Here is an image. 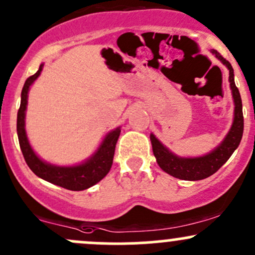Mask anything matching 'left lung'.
Returning a JSON list of instances; mask_svg holds the SVG:
<instances>
[{"mask_svg":"<svg viewBox=\"0 0 255 255\" xmlns=\"http://www.w3.org/2000/svg\"><path fill=\"white\" fill-rule=\"evenodd\" d=\"M213 54H215L216 58L223 64L226 65L229 69V81L230 87L232 91V97L235 102V113L234 123L224 141L214 148L210 153L203 155V157H179L170 152L163 143L155 137L153 133H150V142H152L153 154L157 159L158 165L164 171L168 172L171 176L180 180H188V181H197V180H203L209 177L216 172L227 159L232 155L235 149L240 144L243 135V112H242V100L238 89L236 87L234 79V69L229 61H226L218 51L213 50Z\"/></svg>","mask_w":255,"mask_h":255,"instance_id":"obj_1","label":"left lung"}]
</instances>
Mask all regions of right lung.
<instances>
[{
    "instance_id": "1",
    "label": "right lung",
    "mask_w": 255,
    "mask_h": 255,
    "mask_svg": "<svg viewBox=\"0 0 255 255\" xmlns=\"http://www.w3.org/2000/svg\"><path fill=\"white\" fill-rule=\"evenodd\" d=\"M43 64L40 65L39 70L26 79L21 90L20 107L17 116V133L21 153L26 164L36 176L53 185L61 186L70 191H83L100 182L108 174L113 164L114 150L120 135V128H114L108 132L103 138L97 150L84 163L73 166H58L48 164L37 157L36 153L31 148L25 131V111L28 105V92L32 83L39 78L42 72Z\"/></svg>"
}]
</instances>
